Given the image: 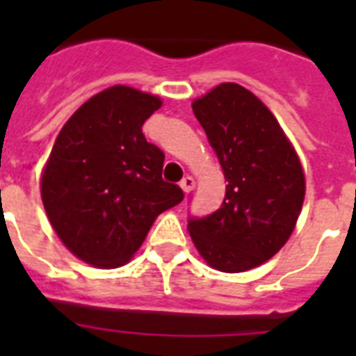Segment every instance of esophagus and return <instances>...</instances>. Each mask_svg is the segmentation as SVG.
<instances>
[{
  "label": "esophagus",
  "mask_w": 356,
  "mask_h": 356,
  "mask_svg": "<svg viewBox=\"0 0 356 356\" xmlns=\"http://www.w3.org/2000/svg\"><path fill=\"white\" fill-rule=\"evenodd\" d=\"M181 188H183V192H186V194H188V192H192V190L195 188V181H194V177H190V175H186V177H183L181 179Z\"/></svg>",
  "instance_id": "esophagus-1"
}]
</instances>
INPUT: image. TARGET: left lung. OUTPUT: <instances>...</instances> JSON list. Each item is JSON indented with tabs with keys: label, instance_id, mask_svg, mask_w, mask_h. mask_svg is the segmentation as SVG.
I'll list each match as a JSON object with an SVG mask.
<instances>
[{
	"label": "left lung",
	"instance_id": "obj_1",
	"mask_svg": "<svg viewBox=\"0 0 356 356\" xmlns=\"http://www.w3.org/2000/svg\"><path fill=\"white\" fill-rule=\"evenodd\" d=\"M227 181L222 207L190 216L188 231L209 266L225 273L257 268L292 234L305 200V175L270 108L234 83L192 103Z\"/></svg>",
	"mask_w": 356,
	"mask_h": 356
}]
</instances>
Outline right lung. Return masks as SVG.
Wrapping results in <instances>:
<instances>
[{
	"instance_id": "obj_1",
	"label": "right lung",
	"mask_w": 356,
	"mask_h": 356,
	"mask_svg": "<svg viewBox=\"0 0 356 356\" xmlns=\"http://www.w3.org/2000/svg\"><path fill=\"white\" fill-rule=\"evenodd\" d=\"M162 102L116 85L81 105L42 173V203L66 248L97 268L125 264L161 212L183 201L142 125Z\"/></svg>"
}]
</instances>
